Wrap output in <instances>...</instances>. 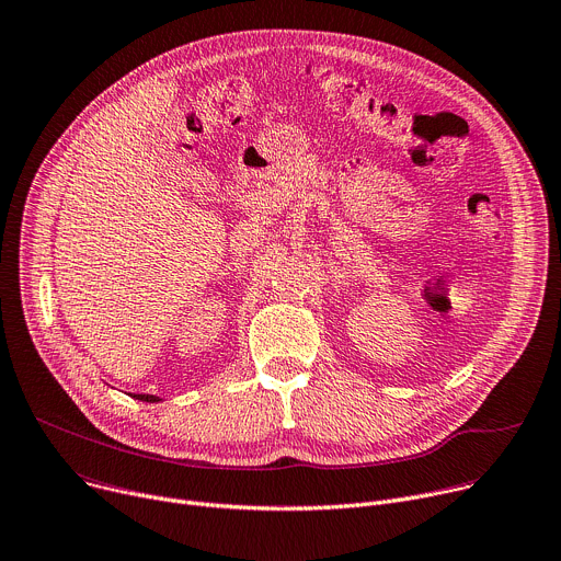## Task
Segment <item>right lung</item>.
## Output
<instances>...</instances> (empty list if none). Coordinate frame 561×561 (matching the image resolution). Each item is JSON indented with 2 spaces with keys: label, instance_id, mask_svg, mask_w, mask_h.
Segmentation results:
<instances>
[{
  "label": "right lung",
  "instance_id": "right-lung-1",
  "mask_svg": "<svg viewBox=\"0 0 561 561\" xmlns=\"http://www.w3.org/2000/svg\"><path fill=\"white\" fill-rule=\"evenodd\" d=\"M133 398L139 400V402H150V404L161 402V398H157V396H146V393H133Z\"/></svg>",
  "mask_w": 561,
  "mask_h": 561
}]
</instances>
